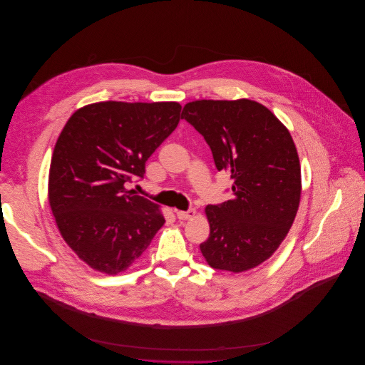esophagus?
<instances>
[{"label": "esophagus", "instance_id": "1", "mask_svg": "<svg viewBox=\"0 0 365 365\" xmlns=\"http://www.w3.org/2000/svg\"><path fill=\"white\" fill-rule=\"evenodd\" d=\"M177 217L180 218V220H191V218L195 217V210L191 208L187 211H177Z\"/></svg>", "mask_w": 365, "mask_h": 365}]
</instances>
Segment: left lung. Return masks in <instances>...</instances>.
I'll return each mask as SVG.
<instances>
[{
    "label": "left lung",
    "mask_w": 365,
    "mask_h": 365,
    "mask_svg": "<svg viewBox=\"0 0 365 365\" xmlns=\"http://www.w3.org/2000/svg\"><path fill=\"white\" fill-rule=\"evenodd\" d=\"M181 118L204 136L217 170L233 180L232 200L205 207L210 236L201 253L212 269H253L283 242L299 207L294 139L266 106L249 99L190 102Z\"/></svg>",
    "instance_id": "left-lung-1"
}]
</instances>
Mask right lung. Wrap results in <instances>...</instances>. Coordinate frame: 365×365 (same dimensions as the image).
I'll return each instance as SVG.
<instances>
[{
  "mask_svg": "<svg viewBox=\"0 0 365 365\" xmlns=\"http://www.w3.org/2000/svg\"><path fill=\"white\" fill-rule=\"evenodd\" d=\"M177 102H99L64 125L53 151L48 202L64 242L92 269L126 270L165 223L158 205L128 182L180 122Z\"/></svg>",
  "mask_w": 365,
  "mask_h": 365,
  "instance_id": "obj_1",
  "label": "right lung"
}]
</instances>
